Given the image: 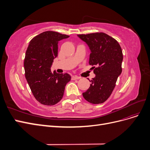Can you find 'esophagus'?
I'll return each instance as SVG.
<instances>
[{"label":"esophagus","instance_id":"34e87169","mask_svg":"<svg viewBox=\"0 0 150 150\" xmlns=\"http://www.w3.org/2000/svg\"><path fill=\"white\" fill-rule=\"evenodd\" d=\"M80 79V78L77 76H72L71 78L72 80H76V79Z\"/></svg>","mask_w":150,"mask_h":150}]
</instances>
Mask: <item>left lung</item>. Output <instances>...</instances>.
Wrapping results in <instances>:
<instances>
[{
    "mask_svg": "<svg viewBox=\"0 0 150 150\" xmlns=\"http://www.w3.org/2000/svg\"><path fill=\"white\" fill-rule=\"evenodd\" d=\"M78 35L91 50L89 64L93 66L96 74L83 96L92 104L103 103L111 96L122 72L123 56L121 47L116 39L104 33Z\"/></svg>",
    "mask_w": 150,
    "mask_h": 150,
    "instance_id": "left-lung-1",
    "label": "left lung"
}]
</instances>
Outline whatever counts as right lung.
Masks as SVG:
<instances>
[{
  "label": "right lung",
  "mask_w": 150,
  "mask_h": 150,
  "mask_svg": "<svg viewBox=\"0 0 150 150\" xmlns=\"http://www.w3.org/2000/svg\"><path fill=\"white\" fill-rule=\"evenodd\" d=\"M69 36L55 31H46L30 41L24 62L25 76L32 93L40 104L52 106L63 97L69 74L51 71L54 59L57 56L59 40Z\"/></svg>",
  "instance_id": "add662e5"
}]
</instances>
